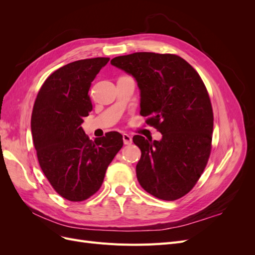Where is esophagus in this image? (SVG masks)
I'll use <instances>...</instances> for the list:
<instances>
[{
    "mask_svg": "<svg viewBox=\"0 0 255 255\" xmlns=\"http://www.w3.org/2000/svg\"><path fill=\"white\" fill-rule=\"evenodd\" d=\"M122 139H123V143H125V144H130V143H132V137H130L128 134H123L122 135Z\"/></svg>",
    "mask_w": 255,
    "mask_h": 255,
    "instance_id": "34e87169",
    "label": "esophagus"
}]
</instances>
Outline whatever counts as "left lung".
<instances>
[{"label":"left lung","instance_id":"8db88e82","mask_svg":"<svg viewBox=\"0 0 255 255\" xmlns=\"http://www.w3.org/2000/svg\"><path fill=\"white\" fill-rule=\"evenodd\" d=\"M111 64L130 74L140 90V115L163 137H133L141 157L136 166L140 186L173 201L189 192L201 176L212 149L214 115L198 72L173 54L137 52Z\"/></svg>","mask_w":255,"mask_h":255}]
</instances>
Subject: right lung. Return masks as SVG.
Returning <instances> with one entry per match:
<instances>
[{
    "instance_id": "obj_1",
    "label": "right lung",
    "mask_w": 255,
    "mask_h": 255,
    "mask_svg": "<svg viewBox=\"0 0 255 255\" xmlns=\"http://www.w3.org/2000/svg\"><path fill=\"white\" fill-rule=\"evenodd\" d=\"M109 60L81 59L57 69L34 104L30 128L38 161L52 187L69 201H84L96 194L123 145L118 132L92 141L81 127L92 111L91 82Z\"/></svg>"
}]
</instances>
